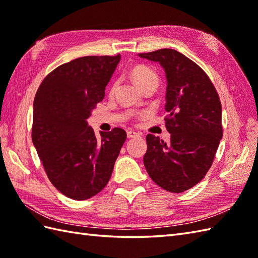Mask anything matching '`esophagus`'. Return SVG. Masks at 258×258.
Masks as SVG:
<instances>
[{
  "mask_svg": "<svg viewBox=\"0 0 258 258\" xmlns=\"http://www.w3.org/2000/svg\"><path fill=\"white\" fill-rule=\"evenodd\" d=\"M126 135H127L128 139H133V138H136V136H140V134L134 132V131H127V133H126Z\"/></svg>",
  "mask_w": 258,
  "mask_h": 258,
  "instance_id": "34e87169",
  "label": "esophagus"
}]
</instances>
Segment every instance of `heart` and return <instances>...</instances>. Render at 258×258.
Here are the masks:
<instances>
[{"mask_svg": "<svg viewBox=\"0 0 258 258\" xmlns=\"http://www.w3.org/2000/svg\"><path fill=\"white\" fill-rule=\"evenodd\" d=\"M132 78L135 81V83L140 86V89H143L147 84L153 83V82H157L158 83V76L152 69L144 67V65H139L132 70ZM115 89V84L112 86V91Z\"/></svg>", "mask_w": 258, "mask_h": 258, "instance_id": "b5f03b06", "label": "heart"}]
</instances>
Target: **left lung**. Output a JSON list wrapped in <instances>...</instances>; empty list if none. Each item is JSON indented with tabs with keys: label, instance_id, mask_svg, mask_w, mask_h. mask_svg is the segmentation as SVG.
<instances>
[{
	"label": "left lung",
	"instance_id": "8db88e82",
	"mask_svg": "<svg viewBox=\"0 0 258 258\" xmlns=\"http://www.w3.org/2000/svg\"><path fill=\"white\" fill-rule=\"evenodd\" d=\"M139 56L157 62L165 71L166 144L146 136L144 165L150 177L172 193H182L204 178L223 138L222 105L212 81L199 65L172 48Z\"/></svg>",
	"mask_w": 258,
	"mask_h": 258
}]
</instances>
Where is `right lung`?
I'll use <instances>...</instances> for the list:
<instances>
[{
	"instance_id": "add662e5",
	"label": "right lung",
	"mask_w": 258,
	"mask_h": 258,
	"mask_svg": "<svg viewBox=\"0 0 258 258\" xmlns=\"http://www.w3.org/2000/svg\"><path fill=\"white\" fill-rule=\"evenodd\" d=\"M119 59V54L75 58L53 70L35 94L33 144L48 179L72 200L91 199L105 187L126 140L118 127L97 140L86 120Z\"/></svg>"
}]
</instances>
